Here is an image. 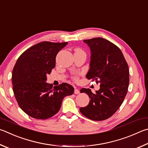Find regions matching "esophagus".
<instances>
[{
  "label": "esophagus",
  "mask_w": 148,
  "mask_h": 148,
  "mask_svg": "<svg viewBox=\"0 0 148 148\" xmlns=\"http://www.w3.org/2000/svg\"><path fill=\"white\" fill-rule=\"evenodd\" d=\"M80 93V91L79 90L77 89V88H75V90H74V94H79Z\"/></svg>",
  "instance_id": "esophagus-1"
}]
</instances>
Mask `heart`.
<instances>
[{
	"mask_svg": "<svg viewBox=\"0 0 148 148\" xmlns=\"http://www.w3.org/2000/svg\"><path fill=\"white\" fill-rule=\"evenodd\" d=\"M77 51H82L81 49H76V52ZM78 79H79V77L77 76V75H75V76H74L73 77V79H74V81H77V80H78Z\"/></svg>",
	"mask_w": 148,
	"mask_h": 148,
	"instance_id": "b5f03b06",
	"label": "heart"
}]
</instances>
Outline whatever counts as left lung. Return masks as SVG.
Segmentation results:
<instances>
[{
    "label": "left lung",
    "instance_id": "obj_1",
    "mask_svg": "<svg viewBox=\"0 0 148 148\" xmlns=\"http://www.w3.org/2000/svg\"><path fill=\"white\" fill-rule=\"evenodd\" d=\"M84 42L91 51L88 79L100 83V89L92 93L89 88H82L90 98L86 107L80 112L86 118L95 121L107 120L122 104L128 90L129 70L120 49L102 38L85 40Z\"/></svg>",
    "mask_w": 148,
    "mask_h": 148
}]
</instances>
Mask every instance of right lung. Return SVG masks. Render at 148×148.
I'll use <instances>...</instances> for the list:
<instances>
[{
    "mask_svg": "<svg viewBox=\"0 0 148 148\" xmlns=\"http://www.w3.org/2000/svg\"><path fill=\"white\" fill-rule=\"evenodd\" d=\"M67 42L43 41L26 50L17 59L12 71L15 99L24 112L32 118L45 120L58 112L64 98L74 88L67 83L53 86L46 82L56 65V56Z\"/></svg>",
    "mask_w": 148,
    "mask_h": 148,
    "instance_id": "add662e5",
    "label": "right lung"
}]
</instances>
